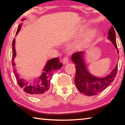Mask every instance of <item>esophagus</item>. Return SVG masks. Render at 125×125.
Here are the masks:
<instances>
[{"label":"esophagus","instance_id":"1","mask_svg":"<svg viewBox=\"0 0 125 125\" xmlns=\"http://www.w3.org/2000/svg\"><path fill=\"white\" fill-rule=\"evenodd\" d=\"M69 63V60L68 57H64L63 60V64H66Z\"/></svg>","mask_w":125,"mask_h":125}]
</instances>
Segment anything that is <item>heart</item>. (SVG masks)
Returning a JSON list of instances; mask_svg holds the SVG:
<instances>
[{
  "mask_svg": "<svg viewBox=\"0 0 125 125\" xmlns=\"http://www.w3.org/2000/svg\"><path fill=\"white\" fill-rule=\"evenodd\" d=\"M96 36V31L95 30H92L89 32L87 35L85 37L83 40L80 41L79 43H78L77 47L79 48H83L85 47L86 46L88 45L90 42L94 40Z\"/></svg>",
  "mask_w": 125,
  "mask_h": 125,
  "instance_id": "b5f03b06",
  "label": "heart"
}]
</instances>
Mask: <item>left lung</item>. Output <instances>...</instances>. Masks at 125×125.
<instances>
[{
  "label": "left lung",
  "mask_w": 125,
  "mask_h": 125,
  "mask_svg": "<svg viewBox=\"0 0 125 125\" xmlns=\"http://www.w3.org/2000/svg\"><path fill=\"white\" fill-rule=\"evenodd\" d=\"M107 38L115 46L118 53L116 42V34L113 26L109 30ZM85 51H80L75 53L71 56L72 61L75 64V84L80 93L88 96L95 95L106 88L114 80L117 74V64L106 76L98 77L92 74L88 71L85 61Z\"/></svg>",
  "instance_id": "left-lung-1"
}]
</instances>
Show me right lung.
I'll list each match as a JSON object with an SVG mask.
<instances>
[{
	"mask_svg": "<svg viewBox=\"0 0 125 125\" xmlns=\"http://www.w3.org/2000/svg\"><path fill=\"white\" fill-rule=\"evenodd\" d=\"M23 18L21 21L25 20ZM22 23L18 26L16 36L19 32L21 28ZM12 65L14 68V73L16 78L19 85L21 88L23 89L24 92L31 95L33 96L39 97L46 94L50 88V80L54 72L58 70L62 67V63L59 59L56 57L47 61L46 64L42 69V74L39 77L36 78L34 79L29 80L20 78L19 74L17 72L15 68V63L14 62L15 57H16V53L15 51V39L12 41Z\"/></svg>",
	"mask_w": 125,
	"mask_h": 125,
	"instance_id": "right-lung-1",
	"label": "right lung"
}]
</instances>
